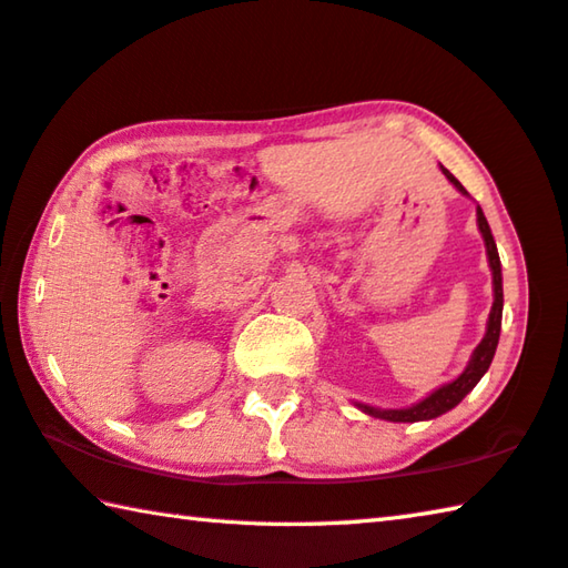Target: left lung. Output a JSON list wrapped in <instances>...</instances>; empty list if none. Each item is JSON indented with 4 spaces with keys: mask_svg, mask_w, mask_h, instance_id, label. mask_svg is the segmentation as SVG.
<instances>
[{
    "mask_svg": "<svg viewBox=\"0 0 568 568\" xmlns=\"http://www.w3.org/2000/svg\"><path fill=\"white\" fill-rule=\"evenodd\" d=\"M445 179H448L455 189L460 193L468 191L463 189L460 181L455 179V175L443 169ZM478 216V229L483 234V241H486V254H488V264H490V272H494V306H490V314H488V327H486V337L480 339V345L473 349V357L468 362V367L460 372L458 377L453 379V383L443 385L435 389V393L427 395L420 403H415L413 407H403V410H377V407H369V405H362L357 403V407L362 413H367L372 417H383V420L389 423H420V420H433V417H438L443 413L453 410L455 405L460 403L463 397H466L473 387L478 385V379L486 375L490 362H494L496 355V347H498V337H500V317H504V276H500V258H498V248H496V241L494 234H490V226L486 216H483V211L478 206L476 211Z\"/></svg>",
    "mask_w": 568,
    "mask_h": 568,
    "instance_id": "left-lung-1",
    "label": "left lung"
}]
</instances>
